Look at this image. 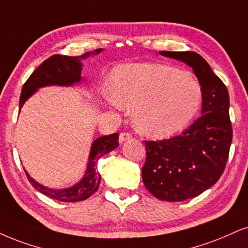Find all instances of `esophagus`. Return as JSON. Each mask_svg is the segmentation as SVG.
Here are the masks:
<instances>
[{
    "instance_id": "34e87169",
    "label": "esophagus",
    "mask_w": 248,
    "mask_h": 248,
    "mask_svg": "<svg viewBox=\"0 0 248 248\" xmlns=\"http://www.w3.org/2000/svg\"><path fill=\"white\" fill-rule=\"evenodd\" d=\"M131 138H132V136H131L130 133H127V132H122L121 134H119L118 141H119V143H123V142H125V141H127V140L131 139Z\"/></svg>"
}]
</instances>
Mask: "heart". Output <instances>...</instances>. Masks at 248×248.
<instances>
[{"instance_id":"b5f03b06","label":"heart","mask_w":248,"mask_h":248,"mask_svg":"<svg viewBox=\"0 0 248 248\" xmlns=\"http://www.w3.org/2000/svg\"><path fill=\"white\" fill-rule=\"evenodd\" d=\"M110 101L133 110L134 126L152 138L182 132L197 116L202 88L197 79L161 63L124 64L112 75Z\"/></svg>"}]
</instances>
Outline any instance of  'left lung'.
Returning a JSON list of instances; mask_svg holds the SVG:
<instances>
[{
    "label": "left lung",
    "mask_w": 248,
    "mask_h": 248,
    "mask_svg": "<svg viewBox=\"0 0 248 248\" xmlns=\"http://www.w3.org/2000/svg\"><path fill=\"white\" fill-rule=\"evenodd\" d=\"M193 70L202 88V109L180 136L145 141L142 182L155 198L177 202L200 195L222 176L232 141L230 99L225 85L194 51H160Z\"/></svg>",
    "instance_id": "1"
}]
</instances>
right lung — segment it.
<instances>
[{
  "instance_id": "add662e5",
  "label": "right lung",
  "mask_w": 248,
  "mask_h": 248,
  "mask_svg": "<svg viewBox=\"0 0 248 248\" xmlns=\"http://www.w3.org/2000/svg\"><path fill=\"white\" fill-rule=\"evenodd\" d=\"M102 49L88 51L80 56H62L54 55L46 60L24 84L19 99V108L23 107L27 99H30L39 88L46 86H73L80 84L84 80L81 77L82 61L94 55L100 54ZM118 147V133L103 136L95 139L91 146L90 156H88L87 168L85 175L77 184L68 188L55 189L46 187L30 177L27 171L25 173L33 187L55 200L63 202H78L86 200L94 192L97 191L101 182V175L96 170L97 160Z\"/></svg>"
}]
</instances>
